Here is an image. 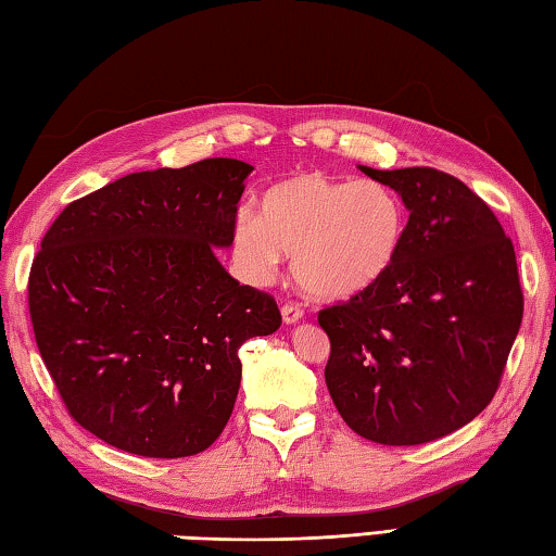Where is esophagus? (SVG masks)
<instances>
[{
    "label": "esophagus",
    "mask_w": 556,
    "mask_h": 556,
    "mask_svg": "<svg viewBox=\"0 0 556 556\" xmlns=\"http://www.w3.org/2000/svg\"><path fill=\"white\" fill-rule=\"evenodd\" d=\"M281 318H285V324H299L304 318V312H301V306L289 301V304L281 306Z\"/></svg>",
    "instance_id": "esophagus-1"
}]
</instances>
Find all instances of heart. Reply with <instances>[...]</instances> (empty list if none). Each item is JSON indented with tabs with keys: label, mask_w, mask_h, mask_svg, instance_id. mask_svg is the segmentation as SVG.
I'll return each instance as SVG.
<instances>
[{
	"label": "heart",
	"mask_w": 556,
	"mask_h": 556,
	"mask_svg": "<svg viewBox=\"0 0 556 556\" xmlns=\"http://www.w3.org/2000/svg\"><path fill=\"white\" fill-rule=\"evenodd\" d=\"M404 235L407 205L392 186L304 172L271 184L260 215H235L232 252L260 281L275 275L281 255H294L291 269L306 294L343 301L388 275Z\"/></svg>",
	"instance_id": "1"
}]
</instances>
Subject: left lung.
Masks as SVG:
<instances>
[{
    "instance_id": "obj_1",
    "label": "left lung",
    "mask_w": 556,
    "mask_h": 556,
    "mask_svg": "<svg viewBox=\"0 0 556 556\" xmlns=\"http://www.w3.org/2000/svg\"><path fill=\"white\" fill-rule=\"evenodd\" d=\"M409 211L394 267L318 314L331 341L326 384L355 434L427 444L476 419L501 384L522 324L510 238L458 178L429 166H361Z\"/></svg>"
}]
</instances>
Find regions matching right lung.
I'll return each mask as SVG.
<instances>
[{"mask_svg":"<svg viewBox=\"0 0 556 556\" xmlns=\"http://www.w3.org/2000/svg\"><path fill=\"white\" fill-rule=\"evenodd\" d=\"M252 166L203 159L122 176L65 205L29 275L36 345L71 417L149 458L208 448L240 390V345L277 301L215 257Z\"/></svg>","mask_w":556,"mask_h":556,"instance_id":"right-lung-1","label":"right lung"}]
</instances>
